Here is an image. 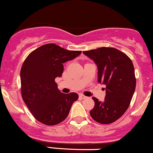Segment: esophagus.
I'll return each mask as SVG.
<instances>
[{
	"mask_svg": "<svg viewBox=\"0 0 153 153\" xmlns=\"http://www.w3.org/2000/svg\"><path fill=\"white\" fill-rule=\"evenodd\" d=\"M79 98H82V99H85V98H87L88 97L84 96V95H82V94H79Z\"/></svg>",
	"mask_w": 153,
	"mask_h": 153,
	"instance_id": "obj_1",
	"label": "esophagus"
}]
</instances>
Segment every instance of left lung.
I'll list each match as a JSON object with an SVG mask.
<instances>
[{
  "label": "left lung",
  "mask_w": 153,
  "mask_h": 153,
  "mask_svg": "<svg viewBox=\"0 0 153 153\" xmlns=\"http://www.w3.org/2000/svg\"><path fill=\"white\" fill-rule=\"evenodd\" d=\"M98 66V82L106 85L103 102L93 97L95 106L90 114L101 124H110L120 118L128 108L136 88L134 67L130 57L113 47L84 51Z\"/></svg>",
  "instance_id": "obj_1"
}]
</instances>
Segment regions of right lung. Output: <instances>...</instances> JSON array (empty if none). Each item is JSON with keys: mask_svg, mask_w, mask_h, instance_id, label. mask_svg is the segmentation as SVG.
<instances>
[{"mask_svg": "<svg viewBox=\"0 0 153 153\" xmlns=\"http://www.w3.org/2000/svg\"><path fill=\"white\" fill-rule=\"evenodd\" d=\"M82 51L67 50L55 44H47L26 57L20 71L21 93L33 116L47 126L63 122L78 94H64L55 79L61 76L63 64L79 55Z\"/></svg>", "mask_w": 153, "mask_h": 153, "instance_id": "right-lung-1", "label": "right lung"}]
</instances>
